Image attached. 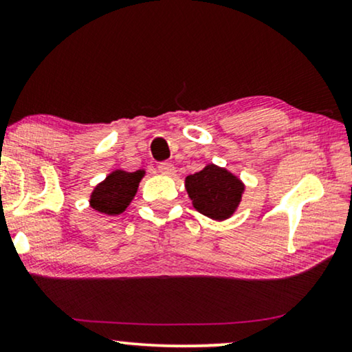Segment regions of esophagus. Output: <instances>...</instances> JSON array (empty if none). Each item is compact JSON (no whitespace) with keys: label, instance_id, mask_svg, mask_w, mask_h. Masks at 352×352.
Wrapping results in <instances>:
<instances>
[{"label":"esophagus","instance_id":"1","mask_svg":"<svg viewBox=\"0 0 352 352\" xmlns=\"http://www.w3.org/2000/svg\"><path fill=\"white\" fill-rule=\"evenodd\" d=\"M158 171H160L162 175H165V176H175L176 168H175V165H173V163L163 162V163H160V165H158Z\"/></svg>","mask_w":352,"mask_h":352}]
</instances>
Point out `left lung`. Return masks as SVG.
Listing matches in <instances>:
<instances>
[{"label":"left lung","mask_w":352,"mask_h":352,"mask_svg":"<svg viewBox=\"0 0 352 352\" xmlns=\"http://www.w3.org/2000/svg\"><path fill=\"white\" fill-rule=\"evenodd\" d=\"M186 190L199 213L214 221H226L237 211L245 184L239 176L214 163L186 177Z\"/></svg>","instance_id":"8db88e82"}]
</instances>
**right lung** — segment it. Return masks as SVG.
Returning a JSON list of instances; mask_svg holds the SVG:
<instances>
[{"instance_id":"obj_1","label":"right lung","mask_w":352,"mask_h":352,"mask_svg":"<svg viewBox=\"0 0 352 352\" xmlns=\"http://www.w3.org/2000/svg\"><path fill=\"white\" fill-rule=\"evenodd\" d=\"M144 175H146L144 170L134 173L124 170L112 171L91 192L89 206L98 213L107 216L122 214L136 195L139 182H141Z\"/></svg>"}]
</instances>
